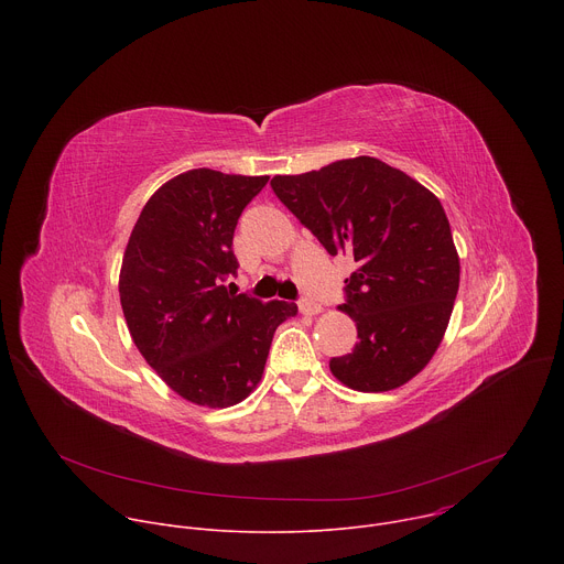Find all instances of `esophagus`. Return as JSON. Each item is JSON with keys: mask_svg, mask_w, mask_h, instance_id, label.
I'll return each mask as SVG.
<instances>
[{"mask_svg": "<svg viewBox=\"0 0 564 564\" xmlns=\"http://www.w3.org/2000/svg\"><path fill=\"white\" fill-rule=\"evenodd\" d=\"M299 310H301V314H305V316H314V314L321 312V305H318L316 301H312V299H301V301H299Z\"/></svg>", "mask_w": 564, "mask_h": 564, "instance_id": "1", "label": "esophagus"}]
</instances>
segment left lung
<instances>
[{"label":"left lung","instance_id":"8db88e82","mask_svg":"<svg viewBox=\"0 0 564 564\" xmlns=\"http://www.w3.org/2000/svg\"><path fill=\"white\" fill-rule=\"evenodd\" d=\"M279 200L318 243L352 254L346 303L355 350L330 359L352 390L404 386L435 355L459 288V259L442 203L377 158L359 155L299 176H274Z\"/></svg>","mask_w":564,"mask_h":564}]
</instances>
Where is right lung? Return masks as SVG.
<instances>
[{
  "instance_id": "add662e5",
  "label": "right lung",
  "mask_w": 564,
  "mask_h": 564,
  "mask_svg": "<svg viewBox=\"0 0 564 564\" xmlns=\"http://www.w3.org/2000/svg\"><path fill=\"white\" fill-rule=\"evenodd\" d=\"M270 176L192 170L142 207L120 270V303L147 364L192 404L227 409L261 381L272 337L294 303H263L236 276L231 238Z\"/></svg>"
}]
</instances>
